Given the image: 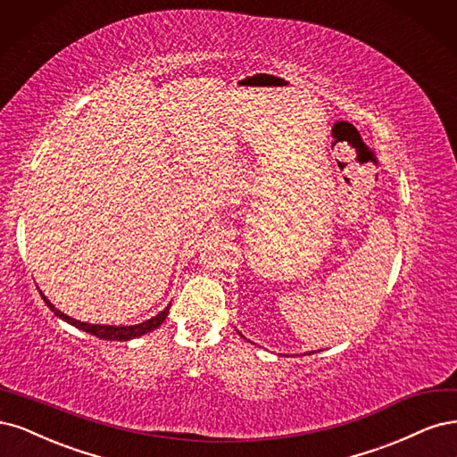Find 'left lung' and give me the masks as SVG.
I'll list each match as a JSON object with an SVG mask.
<instances>
[{"label":"left lung","instance_id":"1","mask_svg":"<svg viewBox=\"0 0 457 457\" xmlns=\"http://www.w3.org/2000/svg\"><path fill=\"white\" fill-rule=\"evenodd\" d=\"M309 355H312V353H309Z\"/></svg>","mask_w":457,"mask_h":457}]
</instances>
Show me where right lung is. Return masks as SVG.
Instances as JSON below:
<instances>
[{
	"mask_svg": "<svg viewBox=\"0 0 457 457\" xmlns=\"http://www.w3.org/2000/svg\"><path fill=\"white\" fill-rule=\"evenodd\" d=\"M39 294H41L43 302L47 303V307L51 309V312H53L58 319L66 320L68 325L76 327V328H79V330H83V332H89V334L100 337V340H115V342L135 340V337H140V336H144V334H148V332L155 330L157 327L163 325V320L167 319L169 307H170V305H167V307L163 309V312H159L155 317H152V319H148V320L138 322V325H129V327H125V325H123V327H121V325H120V327H112V325H91V322H81V320H78V319L68 317L66 313L61 312V309H56V307L47 300V296H46V294H43L41 290H39Z\"/></svg>",
	"mask_w": 457,
	"mask_h": 457,
	"instance_id": "1",
	"label": "right lung"
}]
</instances>
